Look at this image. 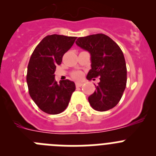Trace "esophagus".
<instances>
[{"label": "esophagus", "mask_w": 156, "mask_h": 156, "mask_svg": "<svg viewBox=\"0 0 156 156\" xmlns=\"http://www.w3.org/2000/svg\"><path fill=\"white\" fill-rule=\"evenodd\" d=\"M83 85V83L81 82H76V87H80L81 86Z\"/></svg>", "instance_id": "34e87169"}]
</instances>
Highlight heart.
Returning <instances> with one entry per match:
<instances>
[{"label":"heart","mask_w":156,"mask_h":156,"mask_svg":"<svg viewBox=\"0 0 156 156\" xmlns=\"http://www.w3.org/2000/svg\"><path fill=\"white\" fill-rule=\"evenodd\" d=\"M81 76V73L80 72H74L73 73V77L75 78V79H80Z\"/></svg>","instance_id":"heart-1"}]
</instances>
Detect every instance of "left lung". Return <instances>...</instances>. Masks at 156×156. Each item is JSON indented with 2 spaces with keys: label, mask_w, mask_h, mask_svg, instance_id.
<instances>
[{
  "label": "left lung",
  "mask_w": 156,
  "mask_h": 156,
  "mask_svg": "<svg viewBox=\"0 0 156 156\" xmlns=\"http://www.w3.org/2000/svg\"><path fill=\"white\" fill-rule=\"evenodd\" d=\"M76 44L90 54L91 69L87 80L100 77V82L95 85L96 90L88 98L89 103L99 112L114 108L126 85V66L122 50L115 41L102 34L79 37Z\"/></svg>",
  "instance_id": "1"
}]
</instances>
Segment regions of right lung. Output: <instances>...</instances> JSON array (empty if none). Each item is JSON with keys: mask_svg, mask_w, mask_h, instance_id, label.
Listing matches in <instances>:
<instances>
[{"mask_svg": "<svg viewBox=\"0 0 156 156\" xmlns=\"http://www.w3.org/2000/svg\"><path fill=\"white\" fill-rule=\"evenodd\" d=\"M76 37L48 35L36 47L28 64L27 82L29 93L35 104L48 114L62 112L76 90L69 80L58 83L55 80L56 66L60 65L66 52L73 45Z\"/></svg>", "mask_w": 156, "mask_h": 156, "instance_id": "right-lung-1", "label": "right lung"}]
</instances>
